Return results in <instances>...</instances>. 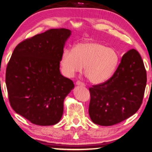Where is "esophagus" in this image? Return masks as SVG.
<instances>
[{
    "instance_id": "esophagus-1",
    "label": "esophagus",
    "mask_w": 152,
    "mask_h": 152,
    "mask_svg": "<svg viewBox=\"0 0 152 152\" xmlns=\"http://www.w3.org/2000/svg\"><path fill=\"white\" fill-rule=\"evenodd\" d=\"M76 85H80V86H82V87H85V83H83V82H81V81H80V80L76 81Z\"/></svg>"
}]
</instances>
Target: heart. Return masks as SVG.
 <instances>
[{
  "mask_svg": "<svg viewBox=\"0 0 152 152\" xmlns=\"http://www.w3.org/2000/svg\"><path fill=\"white\" fill-rule=\"evenodd\" d=\"M119 63V54L117 50L91 40L78 43L74 49L65 48L60 60L64 75L73 76L84 66L85 74L94 84L108 80L116 71Z\"/></svg>",
  "mask_w": 152,
  "mask_h": 152,
  "instance_id": "obj_1",
  "label": "heart"
}]
</instances>
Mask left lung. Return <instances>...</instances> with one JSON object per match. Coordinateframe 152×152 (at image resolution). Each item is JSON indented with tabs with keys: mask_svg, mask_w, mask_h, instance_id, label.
<instances>
[{
	"mask_svg": "<svg viewBox=\"0 0 152 152\" xmlns=\"http://www.w3.org/2000/svg\"><path fill=\"white\" fill-rule=\"evenodd\" d=\"M146 83L141 56L131 49L122 56L111 78L89 88L91 121L99 126H113L135 114L142 104Z\"/></svg>",
	"mask_w": 152,
	"mask_h": 152,
	"instance_id": "left-lung-1",
	"label": "left lung"
}]
</instances>
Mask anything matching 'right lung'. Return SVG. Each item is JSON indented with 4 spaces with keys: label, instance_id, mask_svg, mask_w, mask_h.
Instances as JSON below:
<instances>
[{
    "label": "right lung",
    "instance_id": "1",
    "mask_svg": "<svg viewBox=\"0 0 152 152\" xmlns=\"http://www.w3.org/2000/svg\"><path fill=\"white\" fill-rule=\"evenodd\" d=\"M66 28H53L25 39L15 48L6 69L9 100L14 111L39 126L57 124L63 102L74 89L60 72Z\"/></svg>",
    "mask_w": 152,
    "mask_h": 152
}]
</instances>
